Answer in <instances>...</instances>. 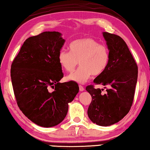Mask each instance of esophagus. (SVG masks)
<instances>
[{
  "instance_id": "1",
  "label": "esophagus",
  "mask_w": 150,
  "mask_h": 150,
  "mask_svg": "<svg viewBox=\"0 0 150 150\" xmlns=\"http://www.w3.org/2000/svg\"><path fill=\"white\" fill-rule=\"evenodd\" d=\"M79 90H80V91H84V88L82 86L80 85L79 86Z\"/></svg>"
}]
</instances>
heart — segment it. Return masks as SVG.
I'll return each mask as SVG.
<instances>
[{
	"instance_id": "obj_1",
	"label": "heart",
	"mask_w": 150,
	"mask_h": 150,
	"mask_svg": "<svg viewBox=\"0 0 150 150\" xmlns=\"http://www.w3.org/2000/svg\"><path fill=\"white\" fill-rule=\"evenodd\" d=\"M70 51L62 49L58 54L61 68L67 72H72L79 62L80 68L67 77V79L83 84L93 76H99L107 68L110 61L108 47L95 39L85 37L74 40Z\"/></svg>"
}]
</instances>
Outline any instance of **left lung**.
Here are the masks:
<instances>
[{
  "label": "left lung",
  "mask_w": 150,
  "mask_h": 150,
  "mask_svg": "<svg viewBox=\"0 0 150 150\" xmlns=\"http://www.w3.org/2000/svg\"><path fill=\"white\" fill-rule=\"evenodd\" d=\"M103 36L109 50V64L93 82L110 88L106 89L105 94L101 93L103 88H95L93 85L86 86V90L92 97L87 111L88 118L97 125L108 127L122 120L131 109L138 68L122 38L105 32Z\"/></svg>",
  "instance_id": "obj_1"
}]
</instances>
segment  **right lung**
Segmentation results:
<instances>
[{
    "label": "right lung",
    "mask_w": 150,
    "mask_h": 150,
    "mask_svg": "<svg viewBox=\"0 0 150 150\" xmlns=\"http://www.w3.org/2000/svg\"><path fill=\"white\" fill-rule=\"evenodd\" d=\"M62 35L58 32H44L28 38L11 69L17 105L29 120L42 127L62 122L68 103L79 91L75 82H59L64 77L58 62V54L65 42Z\"/></svg>",
    "instance_id": "1"
}]
</instances>
